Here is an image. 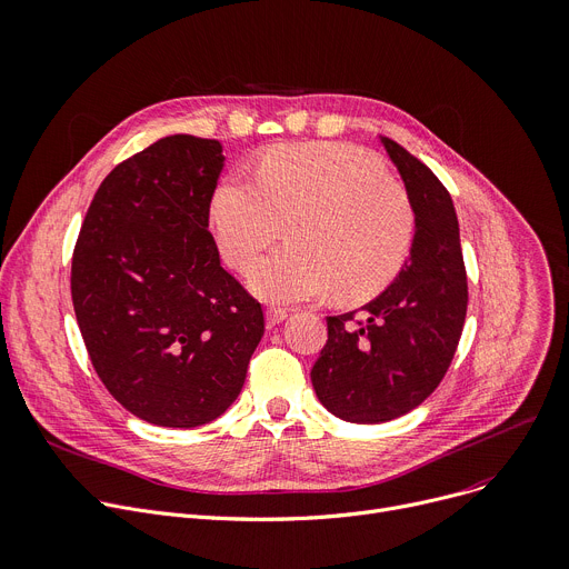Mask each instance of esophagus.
<instances>
[{
    "label": "esophagus",
    "mask_w": 569,
    "mask_h": 569,
    "mask_svg": "<svg viewBox=\"0 0 569 569\" xmlns=\"http://www.w3.org/2000/svg\"><path fill=\"white\" fill-rule=\"evenodd\" d=\"M286 318H288V311H286V309H281V307H270V309H268V325H270V327L283 322Z\"/></svg>",
    "instance_id": "obj_1"
}]
</instances>
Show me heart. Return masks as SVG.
Instances as JSON below:
<instances>
[{
  "label": "heart",
  "instance_id": "heart-1",
  "mask_svg": "<svg viewBox=\"0 0 569 569\" xmlns=\"http://www.w3.org/2000/svg\"><path fill=\"white\" fill-rule=\"evenodd\" d=\"M226 262L251 270L286 231L290 244L264 258L251 288L272 301H307L333 288L359 301L380 292L405 264L416 214L402 182L361 148L313 141L262 156L256 184L226 178L212 199Z\"/></svg>",
  "mask_w": 569,
  "mask_h": 569
}]
</instances>
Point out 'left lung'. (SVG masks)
Segmentation results:
<instances>
[{
    "mask_svg": "<svg viewBox=\"0 0 569 569\" xmlns=\"http://www.w3.org/2000/svg\"><path fill=\"white\" fill-rule=\"evenodd\" d=\"M409 192L416 233L393 283L357 311L327 318L311 370L320 402L350 423H385L419 407L456 357L469 305L458 214L441 180L382 137Z\"/></svg>",
    "mask_w": 569,
    "mask_h": 569,
    "instance_id": "1",
    "label": "left lung"
}]
</instances>
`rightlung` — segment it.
Wrapping results in <instances>:
<instances>
[{"label": "right lung", "instance_id": "obj_1", "mask_svg": "<svg viewBox=\"0 0 569 569\" xmlns=\"http://www.w3.org/2000/svg\"><path fill=\"white\" fill-rule=\"evenodd\" d=\"M221 143L171 134L100 182L72 251L70 292L91 363L130 413L214 421L240 396L262 307L221 268L208 231Z\"/></svg>", "mask_w": 569, "mask_h": 569}]
</instances>
